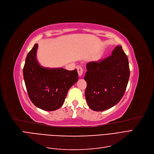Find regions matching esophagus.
Segmentation results:
<instances>
[{
    "label": "esophagus",
    "instance_id": "obj_1",
    "mask_svg": "<svg viewBox=\"0 0 154 154\" xmlns=\"http://www.w3.org/2000/svg\"><path fill=\"white\" fill-rule=\"evenodd\" d=\"M77 72H78L79 75L81 76L83 73V68L81 66H77Z\"/></svg>",
    "mask_w": 154,
    "mask_h": 154
}]
</instances>
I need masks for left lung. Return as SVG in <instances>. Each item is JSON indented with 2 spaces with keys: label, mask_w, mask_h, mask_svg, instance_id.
Listing matches in <instances>:
<instances>
[{
  "label": "left lung",
  "mask_w": 154,
  "mask_h": 154,
  "mask_svg": "<svg viewBox=\"0 0 154 154\" xmlns=\"http://www.w3.org/2000/svg\"><path fill=\"white\" fill-rule=\"evenodd\" d=\"M85 96L94 111H103L117 104L124 94L130 75L129 62L121 45L112 54L86 65Z\"/></svg>",
  "instance_id": "8db88e82"
}]
</instances>
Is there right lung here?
<instances>
[{"label": "right lung", "instance_id": "add662e5", "mask_svg": "<svg viewBox=\"0 0 154 154\" xmlns=\"http://www.w3.org/2000/svg\"><path fill=\"white\" fill-rule=\"evenodd\" d=\"M35 44L28 53L23 77L28 96L37 107L46 111L58 110L63 104L68 91L78 81L77 70L49 68L39 65Z\"/></svg>", "mask_w": 154, "mask_h": 154}]
</instances>
